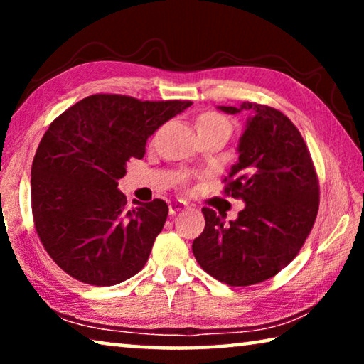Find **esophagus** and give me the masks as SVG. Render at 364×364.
I'll list each match as a JSON object with an SVG mask.
<instances>
[{
    "instance_id": "1",
    "label": "esophagus",
    "mask_w": 364,
    "mask_h": 364,
    "mask_svg": "<svg viewBox=\"0 0 364 364\" xmlns=\"http://www.w3.org/2000/svg\"><path fill=\"white\" fill-rule=\"evenodd\" d=\"M184 208H188V204L184 200H173V202H170V204H168L170 215H175L178 212H181V210H184Z\"/></svg>"
}]
</instances>
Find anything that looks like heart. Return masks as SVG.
I'll return each instance as SVG.
<instances>
[{"instance_id":"obj_1","label":"heart","mask_w":364,"mask_h":364,"mask_svg":"<svg viewBox=\"0 0 364 364\" xmlns=\"http://www.w3.org/2000/svg\"><path fill=\"white\" fill-rule=\"evenodd\" d=\"M197 133L202 132H225L230 133L231 132V123L218 112H213V110H208V112H204L199 115L196 123Z\"/></svg>"}]
</instances>
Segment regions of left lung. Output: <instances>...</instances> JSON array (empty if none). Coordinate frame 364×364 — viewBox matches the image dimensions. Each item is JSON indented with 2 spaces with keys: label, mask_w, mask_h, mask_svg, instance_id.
I'll return each mask as SVG.
<instances>
[{
  "label": "left lung",
  "mask_w": 364,
  "mask_h": 364,
  "mask_svg": "<svg viewBox=\"0 0 364 364\" xmlns=\"http://www.w3.org/2000/svg\"><path fill=\"white\" fill-rule=\"evenodd\" d=\"M249 112L239 139V160L225 178V194L245 202L237 220L204 207L205 228L194 239L200 268L228 286L267 281L291 263L315 225L319 183L297 127L278 109L257 102L220 106Z\"/></svg>",
  "instance_id": "obj_1"
}]
</instances>
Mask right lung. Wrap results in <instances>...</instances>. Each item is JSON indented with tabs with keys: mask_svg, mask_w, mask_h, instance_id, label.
Listing matches in <instances>:
<instances>
[{
	"mask_svg": "<svg viewBox=\"0 0 364 364\" xmlns=\"http://www.w3.org/2000/svg\"><path fill=\"white\" fill-rule=\"evenodd\" d=\"M191 104L93 95L43 134L32 164L35 230L72 278L114 286L143 269L168 205L154 199L128 210L117 186L128 160L144 157L147 138Z\"/></svg>",
	"mask_w": 364,
	"mask_h": 364,
	"instance_id": "1",
	"label": "right lung"
}]
</instances>
